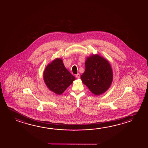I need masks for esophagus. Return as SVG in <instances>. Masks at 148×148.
Segmentation results:
<instances>
[{
  "mask_svg": "<svg viewBox=\"0 0 148 148\" xmlns=\"http://www.w3.org/2000/svg\"><path fill=\"white\" fill-rule=\"evenodd\" d=\"M76 77L77 78H80V74H76Z\"/></svg>",
  "mask_w": 148,
  "mask_h": 148,
  "instance_id": "esophagus-1",
  "label": "esophagus"
}]
</instances>
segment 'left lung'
<instances>
[{
  "label": "left lung",
  "instance_id": "1",
  "mask_svg": "<svg viewBox=\"0 0 148 148\" xmlns=\"http://www.w3.org/2000/svg\"><path fill=\"white\" fill-rule=\"evenodd\" d=\"M82 82L96 95L109 89L113 79L112 68L106 59L97 54L88 57L85 62V72L80 77Z\"/></svg>",
  "mask_w": 148,
  "mask_h": 148
}]
</instances>
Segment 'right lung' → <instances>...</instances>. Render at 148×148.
<instances>
[{
    "label": "right lung",
    "instance_id": "1",
    "mask_svg": "<svg viewBox=\"0 0 148 148\" xmlns=\"http://www.w3.org/2000/svg\"><path fill=\"white\" fill-rule=\"evenodd\" d=\"M43 78L49 89L59 95H61L75 79L61 58H56L47 66L44 71Z\"/></svg>",
    "mask_w": 148,
    "mask_h": 148
}]
</instances>
